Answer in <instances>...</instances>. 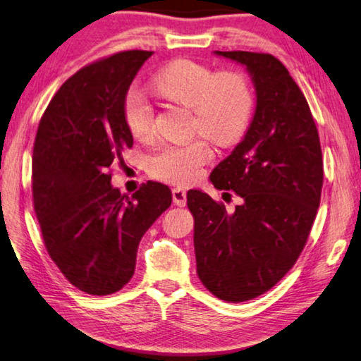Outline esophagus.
<instances>
[{
  "label": "esophagus",
  "mask_w": 361,
  "mask_h": 361,
  "mask_svg": "<svg viewBox=\"0 0 361 361\" xmlns=\"http://www.w3.org/2000/svg\"><path fill=\"white\" fill-rule=\"evenodd\" d=\"M173 202L177 206H185L187 193H185L184 188H174V190H173Z\"/></svg>",
  "instance_id": "1"
}]
</instances>
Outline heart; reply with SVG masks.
Masks as SVG:
<instances>
[{"label":"heart","instance_id":"heart-1","mask_svg":"<svg viewBox=\"0 0 361 361\" xmlns=\"http://www.w3.org/2000/svg\"><path fill=\"white\" fill-rule=\"evenodd\" d=\"M158 94L192 109L190 134H200L217 145H230L246 133L254 114V90L243 73L219 72L209 65L177 59L153 76ZM123 120L133 137L147 140L155 131V111L135 90L123 99ZM212 158L208 142L197 137L185 144H164L149 158V173L158 180L188 185Z\"/></svg>","mask_w":361,"mask_h":361}]
</instances>
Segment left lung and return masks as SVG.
<instances>
[{"mask_svg": "<svg viewBox=\"0 0 361 361\" xmlns=\"http://www.w3.org/2000/svg\"><path fill=\"white\" fill-rule=\"evenodd\" d=\"M246 65L256 86V114L245 139L212 169L217 190L243 200L226 204L188 190L197 274L227 302L267 293L302 252L320 206L323 157L317 125L296 81L265 52L216 51Z\"/></svg>", "mask_w": 361, "mask_h": 361, "instance_id": "obj_1", "label": "left lung"}]
</instances>
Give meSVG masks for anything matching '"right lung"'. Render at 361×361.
Instances as JSON below:
<instances>
[{"instance_id": "add662e5", "label": "right lung", "mask_w": 361, "mask_h": 361, "mask_svg": "<svg viewBox=\"0 0 361 361\" xmlns=\"http://www.w3.org/2000/svg\"><path fill=\"white\" fill-rule=\"evenodd\" d=\"M152 51H121L78 70L51 99L33 145L32 193L47 254L75 288L114 294L133 279L140 238L166 211L169 187L131 197L110 184L133 134L123 99Z\"/></svg>"}]
</instances>
